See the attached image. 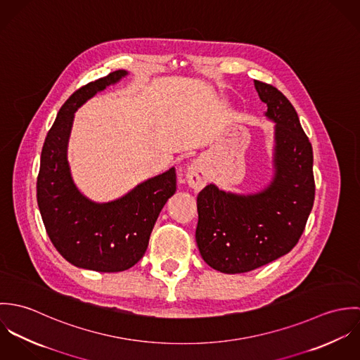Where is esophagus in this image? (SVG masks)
<instances>
[{
    "instance_id": "obj_1",
    "label": "esophagus",
    "mask_w": 360,
    "mask_h": 360,
    "mask_svg": "<svg viewBox=\"0 0 360 360\" xmlns=\"http://www.w3.org/2000/svg\"><path fill=\"white\" fill-rule=\"evenodd\" d=\"M207 181V173L205 170V165L202 160H195L194 163H191V166L188 167L187 172V183L191 188H194L195 191H200Z\"/></svg>"
}]
</instances>
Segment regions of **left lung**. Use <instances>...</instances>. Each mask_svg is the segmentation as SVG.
Returning a JSON list of instances; mask_svg holds the SVG:
<instances>
[{
  "mask_svg": "<svg viewBox=\"0 0 360 360\" xmlns=\"http://www.w3.org/2000/svg\"><path fill=\"white\" fill-rule=\"evenodd\" d=\"M274 127V177L260 193L238 195L209 184L198 194L195 240L206 263L247 273L288 254L300 241L314 201L313 151L298 113L271 84L255 80Z\"/></svg>",
  "mask_w": 360,
  "mask_h": 360,
  "instance_id": "8db88e82",
  "label": "left lung"
}]
</instances>
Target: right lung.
<instances>
[{
    "mask_svg": "<svg viewBox=\"0 0 360 360\" xmlns=\"http://www.w3.org/2000/svg\"><path fill=\"white\" fill-rule=\"evenodd\" d=\"M126 75L115 70L66 100L46 137L37 177L39 209L56 251L77 267L103 273L127 270L143 257L159 212L176 193L174 167L108 204L90 201L72 180L66 153L76 109Z\"/></svg>",
    "mask_w": 360,
    "mask_h": 360,
    "instance_id": "add662e5",
    "label": "right lung"
}]
</instances>
